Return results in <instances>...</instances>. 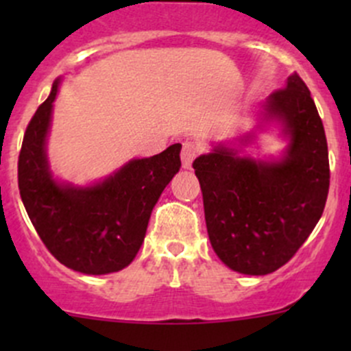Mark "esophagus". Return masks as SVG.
<instances>
[{
	"mask_svg": "<svg viewBox=\"0 0 351 351\" xmlns=\"http://www.w3.org/2000/svg\"><path fill=\"white\" fill-rule=\"evenodd\" d=\"M197 146L193 143H190V141H186V143H183V149H182V162H183V168L185 169H190L192 168V162L193 159L197 158Z\"/></svg>",
	"mask_w": 351,
	"mask_h": 351,
	"instance_id": "esophagus-1",
	"label": "esophagus"
}]
</instances>
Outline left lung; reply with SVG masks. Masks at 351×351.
Masks as SVG:
<instances>
[{
	"label": "left lung",
	"mask_w": 351,
	"mask_h": 351,
	"mask_svg": "<svg viewBox=\"0 0 351 351\" xmlns=\"http://www.w3.org/2000/svg\"><path fill=\"white\" fill-rule=\"evenodd\" d=\"M256 117V129L280 127L287 139L280 158L243 154L256 139L253 130L239 144L219 143L193 161L212 247L222 263L244 275L284 267L316 228L329 189L324 127L299 74H290Z\"/></svg>",
	"instance_id": "8db88e82"
}]
</instances>
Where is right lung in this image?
<instances>
[{"mask_svg": "<svg viewBox=\"0 0 351 351\" xmlns=\"http://www.w3.org/2000/svg\"><path fill=\"white\" fill-rule=\"evenodd\" d=\"M61 77L25 130L19 189L28 217L56 260L74 271L105 275L129 267L146 236L151 212L180 171L182 144L130 159L91 185L61 182L47 158L52 108Z\"/></svg>", "mask_w": 351, "mask_h": 351, "instance_id": "right-lung-1", "label": "right lung"}]
</instances>
